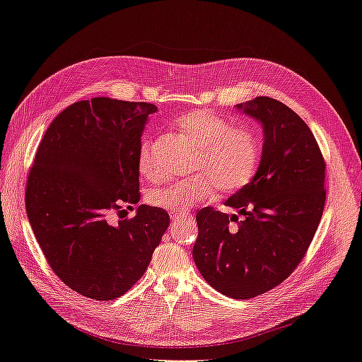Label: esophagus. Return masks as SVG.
<instances>
[{
	"label": "esophagus",
	"instance_id": "34e87169",
	"mask_svg": "<svg viewBox=\"0 0 362 362\" xmlns=\"http://www.w3.org/2000/svg\"><path fill=\"white\" fill-rule=\"evenodd\" d=\"M184 218V214H181V213H172L170 214V219L172 221H180V219H182Z\"/></svg>",
	"mask_w": 362,
	"mask_h": 362
}]
</instances>
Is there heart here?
<instances>
[{
  "mask_svg": "<svg viewBox=\"0 0 362 362\" xmlns=\"http://www.w3.org/2000/svg\"><path fill=\"white\" fill-rule=\"evenodd\" d=\"M184 135L199 149L192 164L197 177L151 192L149 204L170 213H181L194 204L219 193H236L252 180L260 161V141L248 128L233 124L207 111H193L178 122ZM140 172L146 180L160 181L161 170L155 163L153 141L140 148Z\"/></svg>",
  "mask_w": 362,
  "mask_h": 362,
  "instance_id": "b5f03b06",
  "label": "heart"
}]
</instances>
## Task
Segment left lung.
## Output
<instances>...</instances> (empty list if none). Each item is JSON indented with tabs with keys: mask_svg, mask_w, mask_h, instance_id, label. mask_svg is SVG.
I'll return each instance as SVG.
<instances>
[{
	"mask_svg": "<svg viewBox=\"0 0 362 362\" xmlns=\"http://www.w3.org/2000/svg\"><path fill=\"white\" fill-rule=\"evenodd\" d=\"M238 108L262 123L259 169L226 201L242 221L213 207L198 211L193 260L211 288L245 300L280 285L305 257L323 216L326 163L286 105L262 95Z\"/></svg>",
	"mask_w": 362,
	"mask_h": 362,
	"instance_id": "8db88e82",
	"label": "left lung"
}]
</instances>
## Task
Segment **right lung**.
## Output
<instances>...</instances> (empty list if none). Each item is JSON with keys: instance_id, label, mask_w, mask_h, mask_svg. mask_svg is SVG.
<instances>
[{"instance_id": "add662e5", "label": "right lung", "mask_w": 362, "mask_h": 362, "mask_svg": "<svg viewBox=\"0 0 362 362\" xmlns=\"http://www.w3.org/2000/svg\"><path fill=\"white\" fill-rule=\"evenodd\" d=\"M146 102L94 97L65 108L48 126L28 172L25 210L54 274L97 301L126 294L148 269L169 227L163 209L140 204Z\"/></svg>"}]
</instances>
